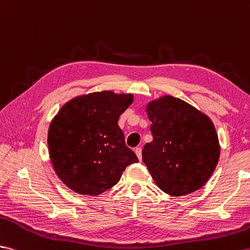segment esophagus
Wrapping results in <instances>:
<instances>
[{
    "label": "esophagus",
    "instance_id": "obj_1",
    "mask_svg": "<svg viewBox=\"0 0 250 250\" xmlns=\"http://www.w3.org/2000/svg\"><path fill=\"white\" fill-rule=\"evenodd\" d=\"M135 153H136V155H137V157H138V159H139V162H142V159H143V154H142V148H135Z\"/></svg>",
    "mask_w": 250,
    "mask_h": 250
}]
</instances>
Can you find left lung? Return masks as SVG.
<instances>
[{
	"label": "left lung",
	"instance_id": "8db88e82",
	"mask_svg": "<svg viewBox=\"0 0 250 250\" xmlns=\"http://www.w3.org/2000/svg\"><path fill=\"white\" fill-rule=\"evenodd\" d=\"M151 143L143 162L159 189L182 196L201 189L212 175L220 158L215 127L206 114L170 95L150 101Z\"/></svg>",
	"mask_w": 250,
	"mask_h": 250
}]
</instances>
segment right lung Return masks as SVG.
Here are the masks:
<instances>
[{"mask_svg": "<svg viewBox=\"0 0 250 250\" xmlns=\"http://www.w3.org/2000/svg\"><path fill=\"white\" fill-rule=\"evenodd\" d=\"M133 97L112 91L77 96L53 118L47 134L50 162L61 182L76 193H104L119 182L127 166L138 163L118 125Z\"/></svg>", "mask_w": 250, "mask_h": 250, "instance_id": "add662e5", "label": "right lung"}]
</instances>
